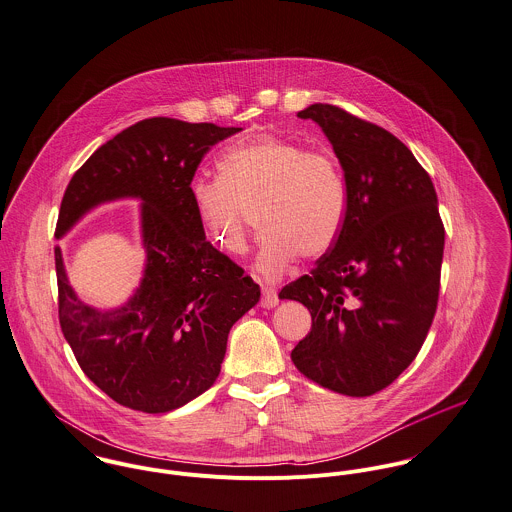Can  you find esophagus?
I'll return each instance as SVG.
<instances>
[{
  "label": "esophagus",
  "instance_id": "34e87169",
  "mask_svg": "<svg viewBox=\"0 0 512 512\" xmlns=\"http://www.w3.org/2000/svg\"><path fill=\"white\" fill-rule=\"evenodd\" d=\"M277 305H279V295H277V289H273V287H263L261 307L275 308Z\"/></svg>",
  "mask_w": 512,
  "mask_h": 512
}]
</instances>
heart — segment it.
Masks as SVG:
<instances>
[{
	"mask_svg": "<svg viewBox=\"0 0 512 512\" xmlns=\"http://www.w3.org/2000/svg\"><path fill=\"white\" fill-rule=\"evenodd\" d=\"M217 176H194L190 198L209 241L231 257L249 249L251 211L263 231L255 261L267 281L303 257L324 255L348 213V184L338 160L305 144L261 134L227 146Z\"/></svg>",
	"mask_w": 512,
	"mask_h": 512,
	"instance_id": "b5f03b06",
	"label": "heart"
}]
</instances>
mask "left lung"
<instances>
[{"label": "left lung", "mask_w": 512, "mask_h": 512, "mask_svg": "<svg viewBox=\"0 0 512 512\" xmlns=\"http://www.w3.org/2000/svg\"><path fill=\"white\" fill-rule=\"evenodd\" d=\"M299 116L332 144L350 200L330 253L279 293L312 316L291 358L322 388L364 398L408 368L431 326L445 245L437 194L388 130L332 104H310Z\"/></svg>", "instance_id": "8db88e82"}]
</instances>
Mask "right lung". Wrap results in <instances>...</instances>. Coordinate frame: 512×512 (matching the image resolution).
<instances>
[{
    "mask_svg": "<svg viewBox=\"0 0 512 512\" xmlns=\"http://www.w3.org/2000/svg\"><path fill=\"white\" fill-rule=\"evenodd\" d=\"M241 128L146 118L103 144L71 178L55 237L89 211L138 200L144 271L126 303L97 308L69 283L55 249L59 320L87 378L144 413L182 408L219 376L231 326L261 289L209 241L190 198L207 150Z\"/></svg>",
    "mask_w": 512,
    "mask_h": 512,
    "instance_id": "obj_1",
    "label": "right lung"
}]
</instances>
